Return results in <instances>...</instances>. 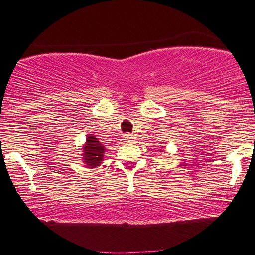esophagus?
Returning <instances> with one entry per match:
<instances>
[{
    "label": "esophagus",
    "mask_w": 255,
    "mask_h": 255,
    "mask_svg": "<svg viewBox=\"0 0 255 255\" xmlns=\"http://www.w3.org/2000/svg\"><path fill=\"white\" fill-rule=\"evenodd\" d=\"M124 139H125V141H133V139H135V136L130 135V133H126V135L124 136Z\"/></svg>",
    "instance_id": "obj_1"
}]
</instances>
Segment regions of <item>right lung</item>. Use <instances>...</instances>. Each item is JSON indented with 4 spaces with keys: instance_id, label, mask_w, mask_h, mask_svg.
Listing matches in <instances>:
<instances>
[{
    "instance_id": "obj_1",
    "label": "right lung",
    "mask_w": 255,
    "mask_h": 255,
    "mask_svg": "<svg viewBox=\"0 0 255 255\" xmlns=\"http://www.w3.org/2000/svg\"><path fill=\"white\" fill-rule=\"evenodd\" d=\"M82 161L84 162L85 166L89 169H94L100 165L103 161V156H105L106 148L100 141H99L96 136L89 133L86 137L85 144L82 147Z\"/></svg>"
}]
</instances>
